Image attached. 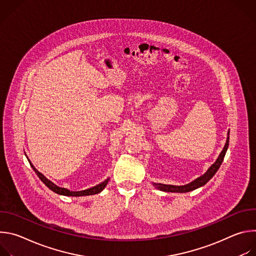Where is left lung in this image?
<instances>
[{
    "label": "left lung",
    "mask_w": 256,
    "mask_h": 256,
    "mask_svg": "<svg viewBox=\"0 0 256 256\" xmlns=\"http://www.w3.org/2000/svg\"><path fill=\"white\" fill-rule=\"evenodd\" d=\"M229 134H230V130H228L226 144L224 146L222 152L220 153V155H218L216 162L206 170V172L204 175L200 176L196 180L192 181L190 184H186V186H171V184H155V182H152L153 186H155V188H157L159 190H162V192H179V194H182V192H192V190H194L198 188L204 186L206 184V182H208L212 178V176L216 173V171L218 170V168H220V166H221V164L224 160V157H225L226 152H227L228 147H229Z\"/></svg>",
    "instance_id": "1"
}]
</instances>
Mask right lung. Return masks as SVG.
Returning a JSON list of instances; mask_svg holds the SVG:
<instances>
[{
    "label": "right lung",
    "mask_w": 256,
    "mask_h": 256,
    "mask_svg": "<svg viewBox=\"0 0 256 256\" xmlns=\"http://www.w3.org/2000/svg\"><path fill=\"white\" fill-rule=\"evenodd\" d=\"M24 153H25V152H24ZM25 156H26V158H27V160H28L30 166L32 167V169H33L34 172L36 173V175H38V176L40 177V179L44 182V184L50 190H52L54 192H56V194H60V196H85L97 194L101 192L105 188V186H107V184H108L109 177H108L107 179H105L103 182H101V184H97V186H93V188H88V190H80V192H70V190H66V188H60V186H58L56 184H54L52 181H50V179H48L42 173H40L38 169H36V168L33 166V164H32L31 161L28 159V157H27L26 154H25Z\"/></svg>",
    "instance_id": "add662e5"
}]
</instances>
